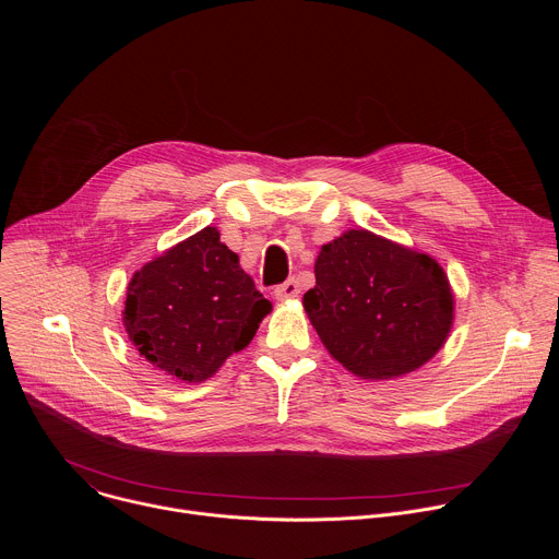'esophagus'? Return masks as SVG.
Masks as SVG:
<instances>
[{
    "label": "esophagus",
    "instance_id": "34e87169",
    "mask_svg": "<svg viewBox=\"0 0 559 559\" xmlns=\"http://www.w3.org/2000/svg\"><path fill=\"white\" fill-rule=\"evenodd\" d=\"M298 294H300V287H298V283H296L294 278L285 281L283 285H278V287L274 289L276 300H292V298H296Z\"/></svg>",
    "mask_w": 559,
    "mask_h": 559
}]
</instances>
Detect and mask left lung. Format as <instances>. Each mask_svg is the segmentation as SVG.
<instances>
[{
  "label": "left lung",
  "mask_w": 559,
  "mask_h": 559,
  "mask_svg": "<svg viewBox=\"0 0 559 559\" xmlns=\"http://www.w3.org/2000/svg\"><path fill=\"white\" fill-rule=\"evenodd\" d=\"M302 296L318 338L362 380H393L427 365L447 343L455 298L442 265L427 252L369 229L325 243Z\"/></svg>",
  "instance_id": "8db88e82"
}]
</instances>
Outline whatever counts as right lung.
Wrapping results in <instances>:
<instances>
[{"instance_id": "1", "label": "right lung", "mask_w": 559, "mask_h": 559, "mask_svg": "<svg viewBox=\"0 0 559 559\" xmlns=\"http://www.w3.org/2000/svg\"><path fill=\"white\" fill-rule=\"evenodd\" d=\"M123 305V328L136 352L183 382L212 378L252 343L272 311L210 225L136 270Z\"/></svg>"}]
</instances>
